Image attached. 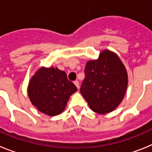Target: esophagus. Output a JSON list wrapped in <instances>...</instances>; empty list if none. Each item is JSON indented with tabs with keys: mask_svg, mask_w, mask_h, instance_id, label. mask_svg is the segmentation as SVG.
<instances>
[{
	"mask_svg": "<svg viewBox=\"0 0 152 152\" xmlns=\"http://www.w3.org/2000/svg\"><path fill=\"white\" fill-rule=\"evenodd\" d=\"M74 84H75V86L77 87V89H79V88H80V86H79V82L77 81V80H75V81H74Z\"/></svg>",
	"mask_w": 152,
	"mask_h": 152,
	"instance_id": "obj_1",
	"label": "esophagus"
}]
</instances>
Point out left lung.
Returning a JSON list of instances; mask_svg holds the SVG:
<instances>
[{
	"instance_id": "obj_1",
	"label": "left lung",
	"mask_w": 152,
	"mask_h": 152,
	"mask_svg": "<svg viewBox=\"0 0 152 152\" xmlns=\"http://www.w3.org/2000/svg\"><path fill=\"white\" fill-rule=\"evenodd\" d=\"M84 74L80 91L90 108L99 114L114 110L128 86L127 72L117 55L103 50L97 59L87 62Z\"/></svg>"
}]
</instances>
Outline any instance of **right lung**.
Wrapping results in <instances>:
<instances>
[{"instance_id":"add662e5","label":"right lung","mask_w":152,"mask_h":152,"mask_svg":"<svg viewBox=\"0 0 152 152\" xmlns=\"http://www.w3.org/2000/svg\"><path fill=\"white\" fill-rule=\"evenodd\" d=\"M77 90L64 72L42 67L31 77L27 91L31 103L39 111L54 116L64 111L70 96Z\"/></svg>"}]
</instances>
